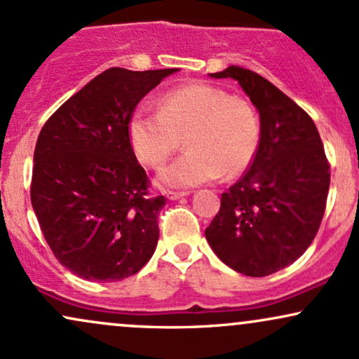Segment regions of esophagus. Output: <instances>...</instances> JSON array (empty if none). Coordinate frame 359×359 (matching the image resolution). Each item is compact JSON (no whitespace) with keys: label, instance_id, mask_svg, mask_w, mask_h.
Here are the masks:
<instances>
[{"label":"esophagus","instance_id":"obj_1","mask_svg":"<svg viewBox=\"0 0 359 359\" xmlns=\"http://www.w3.org/2000/svg\"><path fill=\"white\" fill-rule=\"evenodd\" d=\"M165 196H167V199H170V201H175V199H180V197H184V196H189V192L167 191V192H165Z\"/></svg>","mask_w":359,"mask_h":359}]
</instances>
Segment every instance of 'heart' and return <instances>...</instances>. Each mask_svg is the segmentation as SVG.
Wrapping results in <instances>:
<instances>
[{"instance_id":"b5f03b06","label":"heart","mask_w":359,"mask_h":359,"mask_svg":"<svg viewBox=\"0 0 359 359\" xmlns=\"http://www.w3.org/2000/svg\"><path fill=\"white\" fill-rule=\"evenodd\" d=\"M126 130L133 154L150 168L165 163L184 137L187 151L158 174L160 185L175 189L241 175L262 138L255 106L205 82L170 89L158 100V111L138 106Z\"/></svg>"}]
</instances>
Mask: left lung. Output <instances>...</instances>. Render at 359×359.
Wrapping results in <instances>:
<instances>
[{
	"instance_id": "8db88e82",
	"label": "left lung",
	"mask_w": 359,
	"mask_h": 359,
	"mask_svg": "<svg viewBox=\"0 0 359 359\" xmlns=\"http://www.w3.org/2000/svg\"><path fill=\"white\" fill-rule=\"evenodd\" d=\"M209 76L240 82L259 113L262 138L245 175L221 194L205 238L229 269L266 277L294 263L314 241L331 167L312 118L270 81L236 65Z\"/></svg>"
}]
</instances>
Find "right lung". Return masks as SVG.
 <instances>
[{"mask_svg":"<svg viewBox=\"0 0 359 359\" xmlns=\"http://www.w3.org/2000/svg\"><path fill=\"white\" fill-rule=\"evenodd\" d=\"M175 69L111 67L47 119L34 154L30 197L45 241L77 277L118 282L137 273L158 241L165 197L128 142V119Z\"/></svg>","mask_w":359,"mask_h":359,"instance_id":"obj_1","label":"right lung"}]
</instances>
